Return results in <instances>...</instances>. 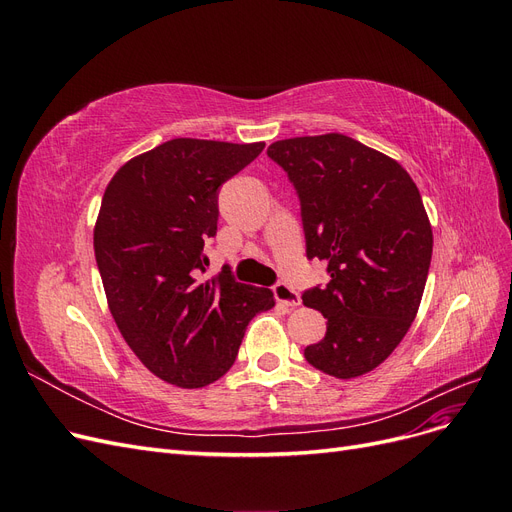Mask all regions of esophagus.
Listing matches in <instances>:
<instances>
[{
  "label": "esophagus",
  "instance_id": "obj_1",
  "mask_svg": "<svg viewBox=\"0 0 512 512\" xmlns=\"http://www.w3.org/2000/svg\"><path fill=\"white\" fill-rule=\"evenodd\" d=\"M273 294H275V299H277V303H280V305H286V307H297V305H301L299 292L294 290V288H290V286L284 284V282H277V284L273 286Z\"/></svg>",
  "mask_w": 512,
  "mask_h": 512
}]
</instances>
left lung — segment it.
<instances>
[{
	"label": "left lung",
	"mask_w": 512,
	"mask_h": 512,
	"mask_svg": "<svg viewBox=\"0 0 512 512\" xmlns=\"http://www.w3.org/2000/svg\"><path fill=\"white\" fill-rule=\"evenodd\" d=\"M267 153L299 194L307 258L331 275L303 292L327 318L305 359L333 378L363 376L389 359L423 299L433 235L421 192L399 162L337 132L286 138Z\"/></svg>",
	"instance_id": "1"
}]
</instances>
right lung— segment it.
Masks as SVG:
<instances>
[{
	"label": "right lung",
	"mask_w": 512,
	"mask_h": 512,
	"mask_svg": "<svg viewBox=\"0 0 512 512\" xmlns=\"http://www.w3.org/2000/svg\"><path fill=\"white\" fill-rule=\"evenodd\" d=\"M262 149L173 138L123 164L102 196L94 250L108 309L151 374L181 389L222 378L247 324L275 305L228 269L203 280L220 185Z\"/></svg>",
	"instance_id": "obj_1"
}]
</instances>
